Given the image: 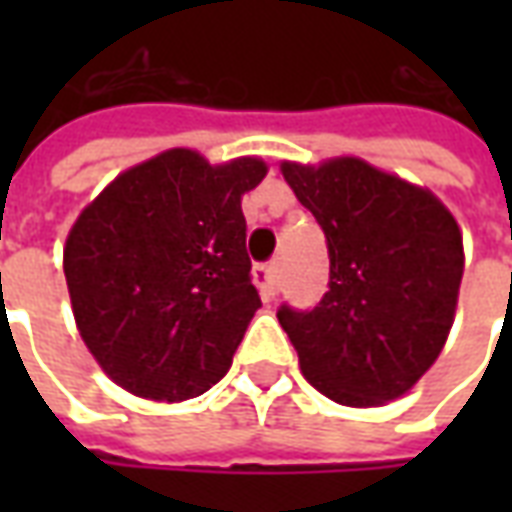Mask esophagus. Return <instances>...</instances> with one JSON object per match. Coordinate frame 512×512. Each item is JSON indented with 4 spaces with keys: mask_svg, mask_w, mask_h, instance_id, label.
Segmentation results:
<instances>
[{
    "mask_svg": "<svg viewBox=\"0 0 512 512\" xmlns=\"http://www.w3.org/2000/svg\"><path fill=\"white\" fill-rule=\"evenodd\" d=\"M252 274H255V282L260 293H263V299H274V293H277V271H274V266L271 263H257Z\"/></svg>",
    "mask_w": 512,
    "mask_h": 512,
    "instance_id": "esophagus-1",
    "label": "esophagus"
}]
</instances>
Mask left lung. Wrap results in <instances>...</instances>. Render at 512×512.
Returning <instances> with one entry per match:
<instances>
[{"instance_id": "obj_1", "label": "left lung", "mask_w": 512, "mask_h": 512, "mask_svg": "<svg viewBox=\"0 0 512 512\" xmlns=\"http://www.w3.org/2000/svg\"><path fill=\"white\" fill-rule=\"evenodd\" d=\"M282 175L329 249L323 299L277 310L304 376L343 406L395 400L450 334L463 277L458 224L430 191L359 158L282 164Z\"/></svg>"}]
</instances>
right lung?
I'll return each mask as SVG.
<instances>
[{"mask_svg": "<svg viewBox=\"0 0 512 512\" xmlns=\"http://www.w3.org/2000/svg\"><path fill=\"white\" fill-rule=\"evenodd\" d=\"M263 178L260 158L211 167L178 147L123 172L73 224V315L115 384L172 403L230 370L260 307L241 194Z\"/></svg>", "mask_w": 512, "mask_h": 512, "instance_id": "add662e5", "label": "right lung"}]
</instances>
